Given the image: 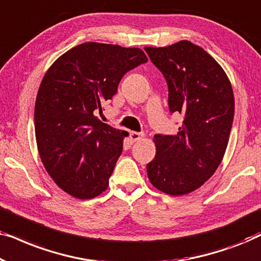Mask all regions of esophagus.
Wrapping results in <instances>:
<instances>
[{"instance_id":"1","label":"esophagus","mask_w":261,"mask_h":261,"mask_svg":"<svg viewBox=\"0 0 261 261\" xmlns=\"http://www.w3.org/2000/svg\"><path fill=\"white\" fill-rule=\"evenodd\" d=\"M144 133H139V132H132L130 133V139L133 141H138V140H140V139H142L144 138Z\"/></svg>"}]
</instances>
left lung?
<instances>
[{"instance_id":"obj_1","label":"left lung","mask_w":261,"mask_h":261,"mask_svg":"<svg viewBox=\"0 0 261 261\" xmlns=\"http://www.w3.org/2000/svg\"><path fill=\"white\" fill-rule=\"evenodd\" d=\"M145 51L167 82L170 112L184 115L176 135H154L156 153L147 164L148 179L164 194H190L215 173L226 153L234 119L230 81L191 41Z\"/></svg>"}]
</instances>
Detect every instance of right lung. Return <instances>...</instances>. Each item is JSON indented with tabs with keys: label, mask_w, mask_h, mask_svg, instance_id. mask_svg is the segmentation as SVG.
Segmentation results:
<instances>
[{
	"label": "right lung",
	"mask_w": 261,
	"mask_h": 261,
	"mask_svg": "<svg viewBox=\"0 0 261 261\" xmlns=\"http://www.w3.org/2000/svg\"><path fill=\"white\" fill-rule=\"evenodd\" d=\"M146 62L140 48L84 42L46 71L35 99V140L46 171L66 194L90 199L107 190L128 133L95 114L123 74Z\"/></svg>",
	"instance_id": "right-lung-1"
}]
</instances>
